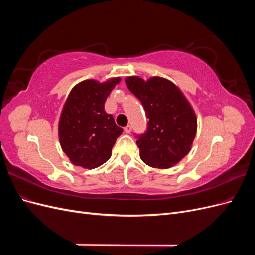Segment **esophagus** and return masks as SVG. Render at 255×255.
<instances>
[{
  "mask_svg": "<svg viewBox=\"0 0 255 255\" xmlns=\"http://www.w3.org/2000/svg\"><path fill=\"white\" fill-rule=\"evenodd\" d=\"M125 132H126L127 134H129L130 132H132V126L128 125V126L125 128Z\"/></svg>",
  "mask_w": 255,
  "mask_h": 255,
  "instance_id": "obj_1",
  "label": "esophagus"
}]
</instances>
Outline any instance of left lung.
<instances>
[{
	"mask_svg": "<svg viewBox=\"0 0 255 255\" xmlns=\"http://www.w3.org/2000/svg\"><path fill=\"white\" fill-rule=\"evenodd\" d=\"M128 88L141 102L146 130L136 135L143 163L167 169L188 154L197 133V118L190 104L175 85L154 76L143 81L138 76L126 80Z\"/></svg>",
	"mask_w": 255,
	"mask_h": 255,
	"instance_id": "1",
	"label": "left lung"
}]
</instances>
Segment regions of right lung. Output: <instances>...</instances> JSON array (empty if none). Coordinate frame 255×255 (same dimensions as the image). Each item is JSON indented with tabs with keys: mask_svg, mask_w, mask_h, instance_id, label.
I'll use <instances>...</instances> for the list:
<instances>
[{
	"mask_svg": "<svg viewBox=\"0 0 255 255\" xmlns=\"http://www.w3.org/2000/svg\"><path fill=\"white\" fill-rule=\"evenodd\" d=\"M120 82L83 81L71 90L61 112L58 135L61 149L75 166L92 169L104 164L123 129L116 125L104 103Z\"/></svg>",
	"mask_w": 255,
	"mask_h": 255,
	"instance_id": "1",
	"label": "right lung"
}]
</instances>
